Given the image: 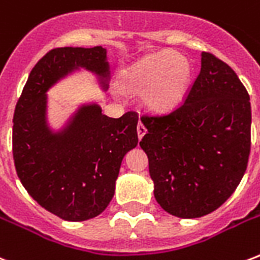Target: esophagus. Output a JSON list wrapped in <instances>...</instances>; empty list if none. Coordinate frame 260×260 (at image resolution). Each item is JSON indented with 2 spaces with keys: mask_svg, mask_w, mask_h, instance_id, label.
I'll return each mask as SVG.
<instances>
[{
  "mask_svg": "<svg viewBox=\"0 0 260 260\" xmlns=\"http://www.w3.org/2000/svg\"><path fill=\"white\" fill-rule=\"evenodd\" d=\"M136 129H138V136H139V139H142V138H143L144 134H146V132H147V129H146V126H144L143 124H142V121H139L138 128H136Z\"/></svg>",
  "mask_w": 260,
  "mask_h": 260,
  "instance_id": "1",
  "label": "esophagus"
}]
</instances>
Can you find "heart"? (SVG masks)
Here are the masks:
<instances>
[{
	"label": "heart",
	"mask_w": 260,
	"mask_h": 260,
	"mask_svg": "<svg viewBox=\"0 0 260 260\" xmlns=\"http://www.w3.org/2000/svg\"><path fill=\"white\" fill-rule=\"evenodd\" d=\"M191 79L188 59L173 51H159L122 71L120 86L131 94L143 92L144 104L155 112L176 108L185 96Z\"/></svg>",
	"instance_id": "obj_1"
}]
</instances>
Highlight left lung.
I'll use <instances>...</instances> for the list:
<instances>
[{
  "label": "left lung",
  "mask_w": 260,
  "mask_h": 260,
  "mask_svg": "<svg viewBox=\"0 0 260 260\" xmlns=\"http://www.w3.org/2000/svg\"><path fill=\"white\" fill-rule=\"evenodd\" d=\"M154 195L180 218L213 213L240 184L251 151V104L244 84L222 59L202 53L201 72L177 108L143 114Z\"/></svg>",
  "instance_id": "1"
}]
</instances>
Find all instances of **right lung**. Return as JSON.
Returning a JSON list of instances; mask_svg holds the SVG:
<instances>
[{"label": "right lung", "mask_w": 260, "mask_h": 260, "mask_svg": "<svg viewBox=\"0 0 260 260\" xmlns=\"http://www.w3.org/2000/svg\"><path fill=\"white\" fill-rule=\"evenodd\" d=\"M105 59L102 46L47 51L16 104L12 134L16 173L34 201L65 221H86L108 207L122 158L138 144L135 110L110 118L96 105L86 106L58 136L45 125V94L51 84L75 67L106 76Z\"/></svg>", "instance_id": "right-lung-1"}]
</instances>
